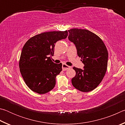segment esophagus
Segmentation results:
<instances>
[{"instance_id": "obj_1", "label": "esophagus", "mask_w": 125, "mask_h": 125, "mask_svg": "<svg viewBox=\"0 0 125 125\" xmlns=\"http://www.w3.org/2000/svg\"><path fill=\"white\" fill-rule=\"evenodd\" d=\"M71 68V67L69 66V65H67L65 64H63V65H62L63 71H66V70H67V69Z\"/></svg>"}]
</instances>
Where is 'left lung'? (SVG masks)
Wrapping results in <instances>:
<instances>
[{
    "label": "left lung",
    "mask_w": 125,
    "mask_h": 125,
    "mask_svg": "<svg viewBox=\"0 0 125 125\" xmlns=\"http://www.w3.org/2000/svg\"><path fill=\"white\" fill-rule=\"evenodd\" d=\"M68 31V39L75 44L78 56L84 64L83 69L73 68L76 74L72 83L80 92H90L100 84L106 72V47L98 35L88 30L72 29Z\"/></svg>",
    "instance_id": "obj_1"
}]
</instances>
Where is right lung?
<instances>
[{"instance_id": "add662e5", "label": "right lung", "mask_w": 125, "mask_h": 125, "mask_svg": "<svg viewBox=\"0 0 125 125\" xmlns=\"http://www.w3.org/2000/svg\"><path fill=\"white\" fill-rule=\"evenodd\" d=\"M67 30L43 32L31 37L22 48L20 71L25 84L35 93L46 94L56 85V78L62 71V63L52 62L56 42L66 39Z\"/></svg>"}]
</instances>
